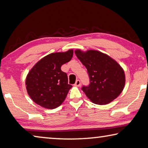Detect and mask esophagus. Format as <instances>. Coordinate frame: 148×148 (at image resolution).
I'll return each instance as SVG.
<instances>
[{"label": "esophagus", "instance_id": "obj_1", "mask_svg": "<svg viewBox=\"0 0 148 148\" xmlns=\"http://www.w3.org/2000/svg\"><path fill=\"white\" fill-rule=\"evenodd\" d=\"M80 85H81V82H80L79 80V79L76 80V83H75L74 86H77V87H79V86H80Z\"/></svg>", "mask_w": 148, "mask_h": 148}]
</instances>
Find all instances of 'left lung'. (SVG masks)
Returning a JSON list of instances; mask_svg holds the SVG:
<instances>
[{
	"mask_svg": "<svg viewBox=\"0 0 148 148\" xmlns=\"http://www.w3.org/2000/svg\"><path fill=\"white\" fill-rule=\"evenodd\" d=\"M74 52L89 74V86L82 89L87 98L99 105L109 104L116 99L125 85L124 70L118 62L97 50L76 49Z\"/></svg>",
	"mask_w": 148,
	"mask_h": 148,
	"instance_id": "1",
	"label": "left lung"
}]
</instances>
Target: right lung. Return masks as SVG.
<instances>
[{"label":"right lung","mask_w":148,"mask_h":148,"mask_svg":"<svg viewBox=\"0 0 148 148\" xmlns=\"http://www.w3.org/2000/svg\"><path fill=\"white\" fill-rule=\"evenodd\" d=\"M73 49L52 53L45 56L34 65L26 77L27 93L35 103L47 109L61 105L72 86L62 72V64L71 61Z\"/></svg>","instance_id":"right-lung-1"}]
</instances>
